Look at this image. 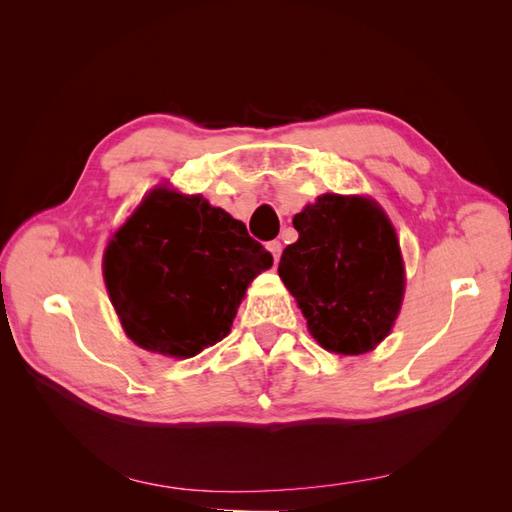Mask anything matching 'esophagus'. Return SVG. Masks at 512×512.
I'll use <instances>...</instances> for the list:
<instances>
[{"label": "esophagus", "instance_id": "esophagus-1", "mask_svg": "<svg viewBox=\"0 0 512 512\" xmlns=\"http://www.w3.org/2000/svg\"><path fill=\"white\" fill-rule=\"evenodd\" d=\"M267 250L271 252L275 262H280V256H282V243L280 241H269L267 243Z\"/></svg>", "mask_w": 512, "mask_h": 512}]
</instances>
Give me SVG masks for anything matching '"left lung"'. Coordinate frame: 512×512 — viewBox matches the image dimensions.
<instances>
[{"label": "left lung", "mask_w": 512, "mask_h": 512, "mask_svg": "<svg viewBox=\"0 0 512 512\" xmlns=\"http://www.w3.org/2000/svg\"><path fill=\"white\" fill-rule=\"evenodd\" d=\"M299 239L280 260V277L307 331L333 354L376 350L395 327L406 265L395 226L365 194H320L292 218Z\"/></svg>", "instance_id": "left-lung-1"}]
</instances>
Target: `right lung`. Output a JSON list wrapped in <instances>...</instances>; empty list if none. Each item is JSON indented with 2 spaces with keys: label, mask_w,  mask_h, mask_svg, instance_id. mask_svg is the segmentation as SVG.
Listing matches in <instances>:
<instances>
[{
  "label": "right lung",
  "mask_w": 512,
  "mask_h": 512,
  "mask_svg": "<svg viewBox=\"0 0 512 512\" xmlns=\"http://www.w3.org/2000/svg\"><path fill=\"white\" fill-rule=\"evenodd\" d=\"M271 265L243 222L166 181L108 239L102 275L128 339L192 359L230 333L247 286Z\"/></svg>",
  "instance_id": "right-lung-1"
}]
</instances>
